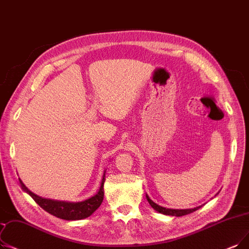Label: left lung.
I'll use <instances>...</instances> for the list:
<instances>
[{
	"label": "left lung",
	"instance_id": "8db88e82",
	"mask_svg": "<svg viewBox=\"0 0 249 249\" xmlns=\"http://www.w3.org/2000/svg\"><path fill=\"white\" fill-rule=\"evenodd\" d=\"M218 194V193H217ZM146 199H147V201L149 202V204H150V207L153 208L155 211H157V212H159V213H163V214H168V215H175V217H182V215H185V214H188V213H193V212H196V211H197L198 209H200L202 205H199V207H196V208H194V209H186V210H174V209H167V208H164V207H160V205H159V204H157L156 202H154L153 200H151L150 198H149V196H147L146 194Z\"/></svg>",
	"mask_w": 249,
	"mask_h": 249
}]
</instances>
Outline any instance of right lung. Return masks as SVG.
Masks as SVG:
<instances>
[{
    "label": "right lung",
    "mask_w": 249,
    "mask_h": 249,
    "mask_svg": "<svg viewBox=\"0 0 249 249\" xmlns=\"http://www.w3.org/2000/svg\"><path fill=\"white\" fill-rule=\"evenodd\" d=\"M106 178V169L104 170L103 177L101 181V185L99 187L98 192L93 196L77 202L72 201H64V200H56L45 198L36 196L34 192H31L25 185L24 183L20 181V185L22 189L28 193L29 196L34 198V200L39 205L41 209H44L49 213L55 215L57 218L67 220V221H76L89 218L96 210L100 208V205L104 199V183Z\"/></svg>",
    "instance_id": "1"
}]
</instances>
